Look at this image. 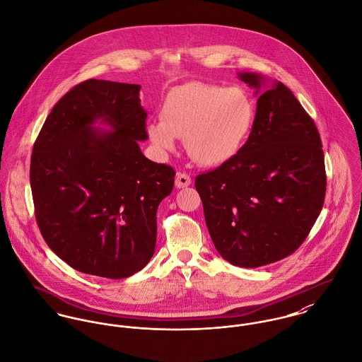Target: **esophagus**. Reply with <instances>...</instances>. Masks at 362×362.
Masks as SVG:
<instances>
[{
  "label": "esophagus",
  "mask_w": 362,
  "mask_h": 362,
  "mask_svg": "<svg viewBox=\"0 0 362 362\" xmlns=\"http://www.w3.org/2000/svg\"><path fill=\"white\" fill-rule=\"evenodd\" d=\"M191 185V177L185 173H178L175 177V187L177 188H187Z\"/></svg>",
  "instance_id": "1"
}]
</instances>
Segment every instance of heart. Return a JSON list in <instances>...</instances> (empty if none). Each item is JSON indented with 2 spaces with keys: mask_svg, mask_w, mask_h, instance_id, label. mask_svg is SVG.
<instances>
[{
  "mask_svg": "<svg viewBox=\"0 0 362 362\" xmlns=\"http://www.w3.org/2000/svg\"><path fill=\"white\" fill-rule=\"evenodd\" d=\"M255 122V103L240 88L188 83L173 88L160 107V122L146 130L160 149L171 151L174 136L184 138L187 152L200 165L228 160Z\"/></svg>",
  "mask_w": 362,
  "mask_h": 362,
  "instance_id": "heart-1",
  "label": "heart"
}]
</instances>
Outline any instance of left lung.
Instances as JSON below:
<instances>
[{"mask_svg": "<svg viewBox=\"0 0 362 362\" xmlns=\"http://www.w3.org/2000/svg\"><path fill=\"white\" fill-rule=\"evenodd\" d=\"M260 93L264 77L239 73ZM211 240L227 262L256 268L296 252L325 200L327 173L320 132L281 81L257 99L252 132L227 162L199 174Z\"/></svg>", "mask_w": 362, "mask_h": 362, "instance_id": "8db88e82", "label": "left lung"}]
</instances>
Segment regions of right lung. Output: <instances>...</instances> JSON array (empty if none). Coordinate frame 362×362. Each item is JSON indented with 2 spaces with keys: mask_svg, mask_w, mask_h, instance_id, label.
Listing matches in <instances>:
<instances>
[{
  "mask_svg": "<svg viewBox=\"0 0 362 362\" xmlns=\"http://www.w3.org/2000/svg\"><path fill=\"white\" fill-rule=\"evenodd\" d=\"M141 86L90 78L66 93L34 142L30 185L38 228L71 268L110 279L155 252L156 211L175 171L144 156ZM105 122L112 132L93 124Z\"/></svg>",
  "mask_w": 362,
  "mask_h": 362,
  "instance_id": "obj_1",
  "label": "right lung"
}]
</instances>
